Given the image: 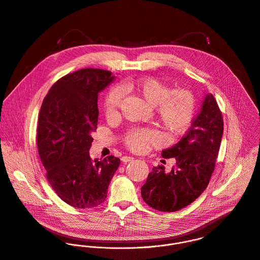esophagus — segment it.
Returning <instances> with one entry per match:
<instances>
[{
    "label": "esophagus",
    "instance_id": "34e87169",
    "mask_svg": "<svg viewBox=\"0 0 260 260\" xmlns=\"http://www.w3.org/2000/svg\"><path fill=\"white\" fill-rule=\"evenodd\" d=\"M133 159H134L133 156H124L121 157V160H122L123 162H128V161H131V160H133Z\"/></svg>",
    "mask_w": 260,
    "mask_h": 260
}]
</instances>
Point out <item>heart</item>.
<instances>
[{"label": "heart", "mask_w": 260, "mask_h": 260, "mask_svg": "<svg viewBox=\"0 0 260 260\" xmlns=\"http://www.w3.org/2000/svg\"><path fill=\"white\" fill-rule=\"evenodd\" d=\"M126 89L136 91L155 106L156 119L169 134L180 135L189 127L195 113V99L191 91L184 88L171 90L170 86L155 78L140 79L127 85ZM122 95V89L117 86L108 91L104 104L106 117L117 115ZM124 143L134 152H144L151 145H160L162 138L153 128H133L124 136Z\"/></svg>", "instance_id": "heart-1"}]
</instances>
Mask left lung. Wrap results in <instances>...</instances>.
Listing matches in <instances>:
<instances>
[{"mask_svg":"<svg viewBox=\"0 0 260 260\" xmlns=\"http://www.w3.org/2000/svg\"><path fill=\"white\" fill-rule=\"evenodd\" d=\"M223 135L222 112L210 93L201 111L179 143L164 150L161 156L175 157L170 173L154 167L142 187V197L161 212H175L194 202L207 188L215 168Z\"/></svg>","mask_w":260,"mask_h":260,"instance_id":"left-lung-1","label":"left lung"}]
</instances>
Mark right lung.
<instances>
[{
  "label": "right lung",
  "mask_w": 260,
  "mask_h": 260,
  "mask_svg": "<svg viewBox=\"0 0 260 260\" xmlns=\"http://www.w3.org/2000/svg\"><path fill=\"white\" fill-rule=\"evenodd\" d=\"M114 79L110 71L84 68L57 80L39 112L37 147L55 193L75 208H92L106 199L120 159L92 160L89 150L99 119V92Z\"/></svg>",
  "instance_id": "right-lung-1"
}]
</instances>
